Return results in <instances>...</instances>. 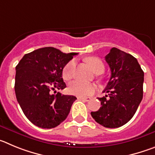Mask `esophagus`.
<instances>
[{
	"label": "esophagus",
	"mask_w": 155,
	"mask_h": 155,
	"mask_svg": "<svg viewBox=\"0 0 155 155\" xmlns=\"http://www.w3.org/2000/svg\"><path fill=\"white\" fill-rule=\"evenodd\" d=\"M79 100H83V101H90V97H79Z\"/></svg>",
	"instance_id": "1"
}]
</instances>
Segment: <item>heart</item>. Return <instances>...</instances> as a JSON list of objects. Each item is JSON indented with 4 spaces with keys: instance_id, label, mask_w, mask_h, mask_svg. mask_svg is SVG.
Listing matches in <instances>:
<instances>
[{
    "instance_id": "1",
    "label": "heart",
    "mask_w": 155,
    "mask_h": 155,
    "mask_svg": "<svg viewBox=\"0 0 155 155\" xmlns=\"http://www.w3.org/2000/svg\"><path fill=\"white\" fill-rule=\"evenodd\" d=\"M86 62L90 65L92 70L97 73L100 74L104 71V64L100 58L97 57H88L86 58ZM76 62L75 60H70L64 66L62 69V77L65 80H70L73 76ZM69 93L72 95L78 96V97H87L93 94L96 90V86L93 84H87V83H81L79 81H73L69 84Z\"/></svg>"
}]
</instances>
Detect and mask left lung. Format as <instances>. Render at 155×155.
<instances>
[{
	"mask_svg": "<svg viewBox=\"0 0 155 155\" xmlns=\"http://www.w3.org/2000/svg\"><path fill=\"white\" fill-rule=\"evenodd\" d=\"M111 71L104 93L98 98L101 107L91 112L92 117L102 126L117 128L134 117L143 98V72L137 58L130 54L112 48L105 57Z\"/></svg>",
	"mask_w": 155,
	"mask_h": 155,
	"instance_id": "1",
	"label": "left lung"
}]
</instances>
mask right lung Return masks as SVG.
I'll return each mask as SVG.
<instances>
[{"mask_svg":"<svg viewBox=\"0 0 155 155\" xmlns=\"http://www.w3.org/2000/svg\"><path fill=\"white\" fill-rule=\"evenodd\" d=\"M77 54L63 53L53 47H45L25 54L17 65V100L26 117L35 126L54 128L69 115L76 97L52 92L66 87L62 69Z\"/></svg>","mask_w":155,"mask_h":155,"instance_id":"right-lung-1","label":"right lung"}]
</instances>
